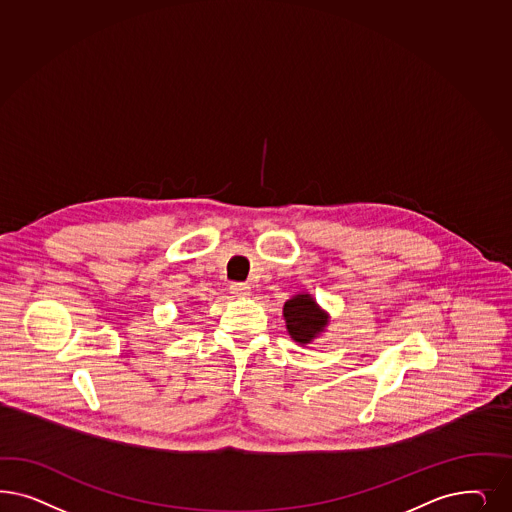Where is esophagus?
Instances as JSON below:
<instances>
[{"instance_id": "34e87169", "label": "esophagus", "mask_w": 512, "mask_h": 512, "mask_svg": "<svg viewBox=\"0 0 512 512\" xmlns=\"http://www.w3.org/2000/svg\"><path fill=\"white\" fill-rule=\"evenodd\" d=\"M230 294L233 297H245L250 294V286L245 282H231Z\"/></svg>"}]
</instances>
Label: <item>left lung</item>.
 <instances>
[{
    "label": "left lung",
    "instance_id": "1",
    "mask_svg": "<svg viewBox=\"0 0 512 512\" xmlns=\"http://www.w3.org/2000/svg\"><path fill=\"white\" fill-rule=\"evenodd\" d=\"M284 318L288 333L301 345L311 343V339L328 324V316L318 309V305L309 294H299L288 299L284 303Z\"/></svg>",
    "mask_w": 512,
    "mask_h": 512
}]
</instances>
